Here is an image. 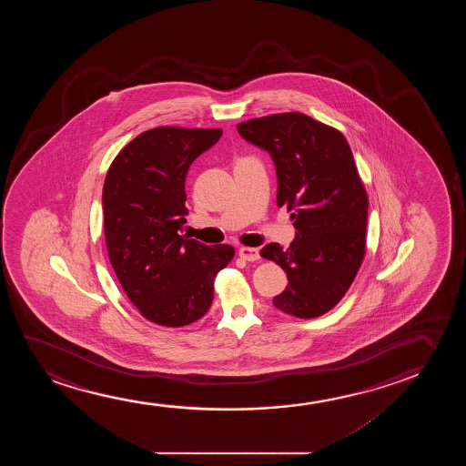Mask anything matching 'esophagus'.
Returning <instances> with one entry per match:
<instances>
[{"label": "esophagus", "mask_w": 466, "mask_h": 466, "mask_svg": "<svg viewBox=\"0 0 466 466\" xmlns=\"http://www.w3.org/2000/svg\"><path fill=\"white\" fill-rule=\"evenodd\" d=\"M238 256L245 259V261H258L261 256H259V249L248 248V247H242L238 249Z\"/></svg>", "instance_id": "esophagus-1"}]
</instances>
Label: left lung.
<instances>
[{
	"label": "left lung",
	"instance_id": "1",
	"mask_svg": "<svg viewBox=\"0 0 466 466\" xmlns=\"http://www.w3.org/2000/svg\"><path fill=\"white\" fill-rule=\"evenodd\" d=\"M243 140L270 154L277 205L293 211L289 248L268 243L288 287L274 306L298 319H315L344 298L363 261L368 196L350 147L336 128L302 113H283L237 126Z\"/></svg>",
	"mask_w": 466,
	"mask_h": 466
}]
</instances>
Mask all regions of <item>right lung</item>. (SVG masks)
Segmentation results:
<instances>
[{"instance_id":"right-lung-1","label":"right lung","mask_w":466,"mask_h":466,"mask_svg":"<svg viewBox=\"0 0 466 466\" xmlns=\"http://www.w3.org/2000/svg\"><path fill=\"white\" fill-rule=\"evenodd\" d=\"M221 135L219 128H151L117 154L105 178L109 261L128 299L157 325L202 319L213 302L215 277L234 258L230 245L208 247L181 236L186 175Z\"/></svg>"}]
</instances>
